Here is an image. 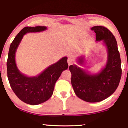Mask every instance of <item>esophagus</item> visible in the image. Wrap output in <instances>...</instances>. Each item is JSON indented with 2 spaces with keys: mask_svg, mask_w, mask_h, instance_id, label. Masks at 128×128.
I'll return each mask as SVG.
<instances>
[{
  "mask_svg": "<svg viewBox=\"0 0 128 128\" xmlns=\"http://www.w3.org/2000/svg\"><path fill=\"white\" fill-rule=\"evenodd\" d=\"M68 64H69V65H71V64H72L73 63V59L71 58H69L68 59Z\"/></svg>",
  "mask_w": 128,
  "mask_h": 128,
  "instance_id": "34e87169",
  "label": "esophagus"
}]
</instances>
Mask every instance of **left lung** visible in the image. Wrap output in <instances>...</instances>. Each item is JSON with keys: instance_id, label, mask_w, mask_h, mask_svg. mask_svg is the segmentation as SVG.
Instances as JSON below:
<instances>
[{"instance_id": "1", "label": "left lung", "mask_w": 128, "mask_h": 128, "mask_svg": "<svg viewBox=\"0 0 128 128\" xmlns=\"http://www.w3.org/2000/svg\"><path fill=\"white\" fill-rule=\"evenodd\" d=\"M91 30L96 34V41H102L106 48V66L97 73H91L76 64L69 66L71 83L76 95L88 102L101 101L112 94L118 87L122 74L121 60L115 36L103 26H94ZM77 63L84 65V55L78 56Z\"/></svg>"}]
</instances>
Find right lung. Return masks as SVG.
Returning a JSON list of instances; mask_svg holds the SVG:
<instances>
[{"mask_svg":"<svg viewBox=\"0 0 128 128\" xmlns=\"http://www.w3.org/2000/svg\"><path fill=\"white\" fill-rule=\"evenodd\" d=\"M45 26L26 27L17 35L10 46L7 61L8 78L11 88L19 99L30 105H38L48 100L61 73L68 68V57L61 58L36 76L30 77L19 70L16 63V53L23 36L27 33L46 30Z\"/></svg>","mask_w":128,"mask_h":128,"instance_id":"right-lung-1","label":"right lung"}]
</instances>
